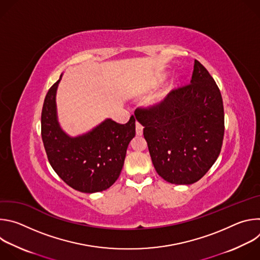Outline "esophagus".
Listing matches in <instances>:
<instances>
[{"instance_id": "esophagus-1", "label": "esophagus", "mask_w": 260, "mask_h": 260, "mask_svg": "<svg viewBox=\"0 0 260 260\" xmlns=\"http://www.w3.org/2000/svg\"><path fill=\"white\" fill-rule=\"evenodd\" d=\"M136 134L138 136H142L143 135V126L139 122H136Z\"/></svg>"}]
</instances>
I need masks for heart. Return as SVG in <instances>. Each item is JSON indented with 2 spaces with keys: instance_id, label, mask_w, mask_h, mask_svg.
Returning <instances> with one entry per match:
<instances>
[{
  "instance_id": "b5f03b06",
  "label": "heart",
  "mask_w": 260,
  "mask_h": 260,
  "mask_svg": "<svg viewBox=\"0 0 260 260\" xmlns=\"http://www.w3.org/2000/svg\"><path fill=\"white\" fill-rule=\"evenodd\" d=\"M177 82V79H175L173 81V84H175ZM166 101H167V94H161L159 95L158 98H156L154 101L151 102V107L152 108H155V109H159L161 107H164V105L166 104Z\"/></svg>"
}]
</instances>
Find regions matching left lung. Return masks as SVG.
Masks as SVG:
<instances>
[{
  "mask_svg": "<svg viewBox=\"0 0 260 260\" xmlns=\"http://www.w3.org/2000/svg\"><path fill=\"white\" fill-rule=\"evenodd\" d=\"M137 120L157 174L178 185L196 183L218 158L224 136L220 90L194 60L190 84L171 91L164 107L139 109Z\"/></svg>",
  "mask_w": 260,
  "mask_h": 260,
  "instance_id": "1",
  "label": "left lung"
}]
</instances>
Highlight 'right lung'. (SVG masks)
<instances>
[{
	"label": "right lung",
	"mask_w": 260,
	"mask_h": 260,
	"mask_svg": "<svg viewBox=\"0 0 260 260\" xmlns=\"http://www.w3.org/2000/svg\"><path fill=\"white\" fill-rule=\"evenodd\" d=\"M59 79L48 90L42 109L41 135L48 160L69 186L85 193L108 189L118 179L126 149L136 136V119L119 124L106 118L87 133L72 137L60 126L56 91Z\"/></svg>",
	"instance_id": "1"
}]
</instances>
